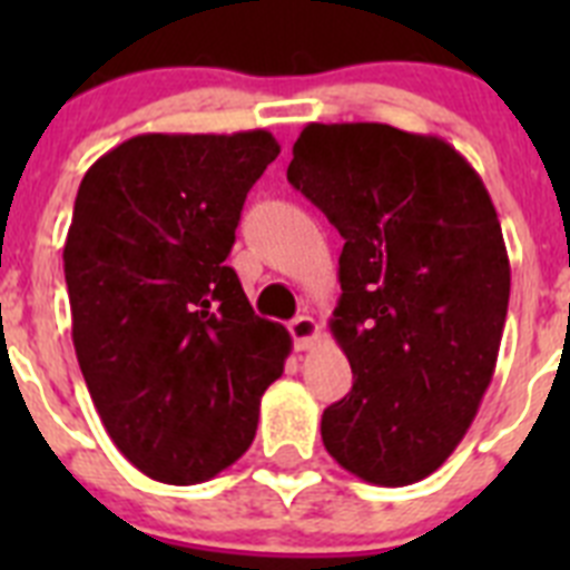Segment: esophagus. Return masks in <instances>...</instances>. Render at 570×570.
I'll list each match as a JSON object with an SVG mask.
<instances>
[{"label":"esophagus","mask_w":570,"mask_h":570,"mask_svg":"<svg viewBox=\"0 0 570 570\" xmlns=\"http://www.w3.org/2000/svg\"><path fill=\"white\" fill-rule=\"evenodd\" d=\"M288 331L294 336L296 351H308L320 340V325H316L314 316H296V320L288 322Z\"/></svg>","instance_id":"esophagus-1"}]
</instances>
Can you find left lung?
Instances as JSON below:
<instances>
[{"instance_id": "obj_1", "label": "left lung", "mask_w": 570, "mask_h": 570, "mask_svg": "<svg viewBox=\"0 0 570 570\" xmlns=\"http://www.w3.org/2000/svg\"><path fill=\"white\" fill-rule=\"evenodd\" d=\"M288 183L345 239L331 334L354 387L325 407L322 442L371 485H414L454 454L497 367V208L454 145L382 122L305 125Z\"/></svg>"}]
</instances>
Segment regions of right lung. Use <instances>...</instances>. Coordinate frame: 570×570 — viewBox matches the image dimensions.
I'll list each match as a JSON object with an SVG mask.
<instances>
[{"label":"right lung","mask_w":570,"mask_h":570,"mask_svg":"<svg viewBox=\"0 0 570 570\" xmlns=\"http://www.w3.org/2000/svg\"><path fill=\"white\" fill-rule=\"evenodd\" d=\"M279 156L268 130L139 134L90 165L65 239L73 347L114 445L196 485L250 448L291 334L225 265L245 196Z\"/></svg>","instance_id":"1"}]
</instances>
